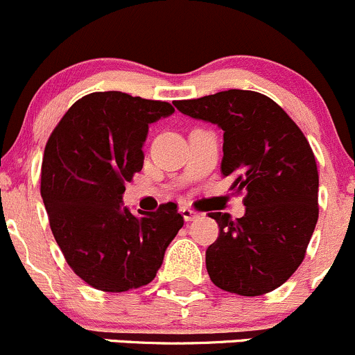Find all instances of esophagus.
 Wrapping results in <instances>:
<instances>
[{
  "mask_svg": "<svg viewBox=\"0 0 355 355\" xmlns=\"http://www.w3.org/2000/svg\"><path fill=\"white\" fill-rule=\"evenodd\" d=\"M180 214L184 216L185 221H193L196 218H199V214H197V212L193 211V209H190V207H182Z\"/></svg>",
  "mask_w": 355,
  "mask_h": 355,
  "instance_id": "1",
  "label": "esophagus"
}]
</instances>
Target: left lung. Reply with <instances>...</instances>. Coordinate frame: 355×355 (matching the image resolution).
<instances>
[{"label":"left lung","instance_id":"obj_1","mask_svg":"<svg viewBox=\"0 0 355 355\" xmlns=\"http://www.w3.org/2000/svg\"><path fill=\"white\" fill-rule=\"evenodd\" d=\"M175 107L223 130V177L246 193L243 218L209 214L219 225L206 252L209 277L240 296L277 289L303 262L318 221V170L304 134L274 100L248 89Z\"/></svg>","mask_w":355,"mask_h":355}]
</instances>
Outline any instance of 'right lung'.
<instances>
[{"mask_svg": "<svg viewBox=\"0 0 355 355\" xmlns=\"http://www.w3.org/2000/svg\"><path fill=\"white\" fill-rule=\"evenodd\" d=\"M175 112L166 102L96 92L78 100L44 151L40 193L66 262L87 284L124 293L156 277L184 226L177 206L132 214L124 184L143 168L153 122Z\"/></svg>", "mask_w": 355, "mask_h": 355, "instance_id": "1", "label": "right lung"}]
</instances>
